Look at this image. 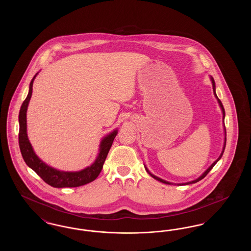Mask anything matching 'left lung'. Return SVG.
<instances>
[{"mask_svg":"<svg viewBox=\"0 0 251 251\" xmlns=\"http://www.w3.org/2000/svg\"><path fill=\"white\" fill-rule=\"evenodd\" d=\"M210 79H211V81H212V84H213V90H214V95H215V98H216V100H217V102H218V104H219V106L221 108V111H222V115H223V126H224V136H225V138H224V145H223V149H222V151H221V153H220V155L219 157L215 160V162L210 166V167H208L204 172H203L202 174L198 178V179H194V180H191V181H188V182H183V183H172V182H169V181H167V180H165V179H161V178H159V177H157L155 175H153L149 169H148V167H146L145 165H144V167L146 168V171L153 178V179H157V180H159V181H161V182H164V183H166V184H177V185H187V184H192V183H195V182H198V181H200L201 179H202L210 171H211V169L213 168V167H215V164L221 159V157L223 155V153H224V151H225V147H226V140H227V138H226V129H225V124H224V120H225V110H224V107H223V104H222V102H221V100L217 98V96H216V93H215V80H214V78L213 77H210Z\"/></svg>","mask_w":251,"mask_h":251,"instance_id":"left-lung-1","label":"left lung"}]
</instances>
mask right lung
Listing matches in <instances>:
<instances>
[{
	"label": "right lung",
	"mask_w": 251,
	"mask_h": 251,
	"mask_svg": "<svg viewBox=\"0 0 251 251\" xmlns=\"http://www.w3.org/2000/svg\"><path fill=\"white\" fill-rule=\"evenodd\" d=\"M37 73L32 79L29 92L25 100L21 107L19 114V123H20V132H19V144L21 152L24 158V162L30 168H32L36 174L43 179L46 183L55 188L64 187H78L93 181L100 173L104 161L107 157L108 152L111 149L113 141L118 134V129L111 131L105 135L100 144L99 154L96 158L95 162L79 171H63L50 167L44 163L34 151V149L30 143L27 135V120L26 113L29 105L30 99L33 93V84Z\"/></svg>",
	"instance_id": "1"
}]
</instances>
